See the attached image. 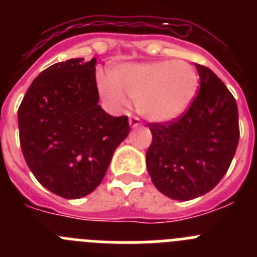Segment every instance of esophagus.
<instances>
[{"label": "esophagus", "instance_id": "1", "mask_svg": "<svg viewBox=\"0 0 257 257\" xmlns=\"http://www.w3.org/2000/svg\"><path fill=\"white\" fill-rule=\"evenodd\" d=\"M128 122H130V126L133 127V128H135V127L140 126V123H142V122H140V118L135 117V115H133V117H130V119H128Z\"/></svg>", "mask_w": 257, "mask_h": 257}]
</instances>
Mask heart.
<instances>
[{
  "instance_id": "heart-1",
  "label": "heart",
  "mask_w": 257,
  "mask_h": 257,
  "mask_svg": "<svg viewBox=\"0 0 257 257\" xmlns=\"http://www.w3.org/2000/svg\"><path fill=\"white\" fill-rule=\"evenodd\" d=\"M196 68L183 60H162L115 68L110 79L99 77L101 96L118 109L126 108L128 96L136 100L138 112L149 121L166 122L183 114L197 88Z\"/></svg>"
}]
</instances>
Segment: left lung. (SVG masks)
Here are the masks:
<instances>
[{
    "instance_id": "left-lung-1",
    "label": "left lung",
    "mask_w": 257,
    "mask_h": 257,
    "mask_svg": "<svg viewBox=\"0 0 257 257\" xmlns=\"http://www.w3.org/2000/svg\"><path fill=\"white\" fill-rule=\"evenodd\" d=\"M201 85L188 110L148 123L147 167L154 187L178 201L203 196L226 174L239 142L234 96L210 68L196 64Z\"/></svg>"
}]
</instances>
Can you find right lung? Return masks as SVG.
<instances>
[{
    "instance_id": "right-lung-1",
    "label": "right lung",
    "mask_w": 257,
    "mask_h": 257,
    "mask_svg": "<svg viewBox=\"0 0 257 257\" xmlns=\"http://www.w3.org/2000/svg\"><path fill=\"white\" fill-rule=\"evenodd\" d=\"M95 64V58H77L51 65L36 77L18 110L29 170L67 199L94 192L130 133L127 115L113 117L97 104Z\"/></svg>"
}]
</instances>
